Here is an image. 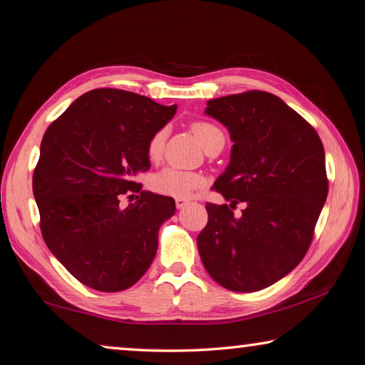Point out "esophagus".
Returning a JSON list of instances; mask_svg holds the SVG:
<instances>
[{
    "instance_id": "obj_1",
    "label": "esophagus",
    "mask_w": 365,
    "mask_h": 365,
    "mask_svg": "<svg viewBox=\"0 0 365 365\" xmlns=\"http://www.w3.org/2000/svg\"><path fill=\"white\" fill-rule=\"evenodd\" d=\"M188 202H190L188 199H182V197H177V199H175V205H177L178 210L183 209V207H187Z\"/></svg>"
}]
</instances>
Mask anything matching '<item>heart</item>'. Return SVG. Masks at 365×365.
<instances>
[{"label": "heart", "mask_w": 365, "mask_h": 365, "mask_svg": "<svg viewBox=\"0 0 365 365\" xmlns=\"http://www.w3.org/2000/svg\"><path fill=\"white\" fill-rule=\"evenodd\" d=\"M191 131L195 134L196 140L199 142L204 150L210 147V144L220 135H223L217 126L205 121H196L191 125ZM164 150V131L155 133L150 138L147 144V156L152 163H158L163 156ZM204 183V178L191 173V170H183L174 166H168L158 173H155L150 178V187H152L156 192L164 196H173V197H188L195 192L201 185Z\"/></svg>", "instance_id": "obj_1"}]
</instances>
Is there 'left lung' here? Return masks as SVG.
Returning a JSON list of instances; mask_svg holds the SVG:
<instances>
[{
	"label": "left lung",
	"mask_w": 365,
	"mask_h": 365,
	"mask_svg": "<svg viewBox=\"0 0 365 365\" xmlns=\"http://www.w3.org/2000/svg\"><path fill=\"white\" fill-rule=\"evenodd\" d=\"M205 113L227 128L234 145L213 185L231 204H205L199 255L223 288L259 291L288 275L312 244L329 187L324 148L309 121L272 93L210 99ZM239 202L247 207L235 219Z\"/></svg>",
	"instance_id": "8db88e82"
}]
</instances>
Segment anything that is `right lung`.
I'll return each instance as SVG.
<instances>
[{"instance_id":"obj_1","label":"right lung","mask_w":365,"mask_h":365,"mask_svg":"<svg viewBox=\"0 0 365 365\" xmlns=\"http://www.w3.org/2000/svg\"><path fill=\"white\" fill-rule=\"evenodd\" d=\"M175 110L133 91L96 88L78 96L42 138L33 174L42 237L71 275L93 289H128L155 258L175 201L142 191L134 177L150 169L148 140ZM126 190L141 197L121 210Z\"/></svg>"}]
</instances>
